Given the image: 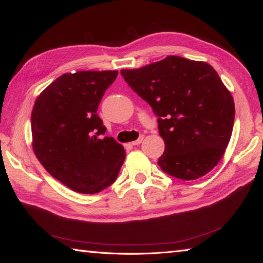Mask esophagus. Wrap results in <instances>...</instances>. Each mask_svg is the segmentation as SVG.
<instances>
[{
  "mask_svg": "<svg viewBox=\"0 0 263 263\" xmlns=\"http://www.w3.org/2000/svg\"><path fill=\"white\" fill-rule=\"evenodd\" d=\"M142 140H144V136H141V137L139 138V139L132 141V145H139V144H141Z\"/></svg>",
  "mask_w": 263,
  "mask_h": 263,
  "instance_id": "obj_1",
  "label": "esophagus"
}]
</instances>
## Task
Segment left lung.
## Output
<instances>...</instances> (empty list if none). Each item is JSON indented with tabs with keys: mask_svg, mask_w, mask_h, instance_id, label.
Returning <instances> with one entry per match:
<instances>
[{
	"mask_svg": "<svg viewBox=\"0 0 263 263\" xmlns=\"http://www.w3.org/2000/svg\"><path fill=\"white\" fill-rule=\"evenodd\" d=\"M121 74L159 117L162 171L184 181L212 171L228 147L235 114L233 97L212 66L169 55Z\"/></svg>",
	"mask_w": 263,
	"mask_h": 263,
	"instance_id": "left-lung-1",
	"label": "left lung"
}]
</instances>
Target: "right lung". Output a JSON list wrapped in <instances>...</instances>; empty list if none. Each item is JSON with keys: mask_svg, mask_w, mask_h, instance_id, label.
<instances>
[{"mask_svg": "<svg viewBox=\"0 0 263 263\" xmlns=\"http://www.w3.org/2000/svg\"><path fill=\"white\" fill-rule=\"evenodd\" d=\"M117 70L65 73L35 99L31 114L32 148L50 174L80 194L112 184L125 160L124 147L96 114Z\"/></svg>", "mask_w": 263, "mask_h": 263, "instance_id": "obj_1", "label": "right lung"}]
</instances>
